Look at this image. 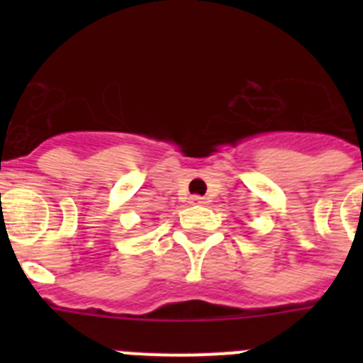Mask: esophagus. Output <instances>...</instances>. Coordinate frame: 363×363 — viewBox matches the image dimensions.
<instances>
[{
    "label": "esophagus",
    "mask_w": 363,
    "mask_h": 363,
    "mask_svg": "<svg viewBox=\"0 0 363 363\" xmlns=\"http://www.w3.org/2000/svg\"><path fill=\"white\" fill-rule=\"evenodd\" d=\"M191 203L192 205H205V203H207V200H205V198H201V196H191Z\"/></svg>",
    "instance_id": "1"
}]
</instances>
